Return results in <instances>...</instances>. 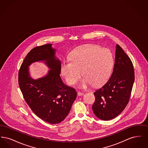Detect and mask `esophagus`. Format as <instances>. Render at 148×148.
Returning <instances> with one entry per match:
<instances>
[{"instance_id": "obj_1", "label": "esophagus", "mask_w": 148, "mask_h": 148, "mask_svg": "<svg viewBox=\"0 0 148 148\" xmlns=\"http://www.w3.org/2000/svg\"><path fill=\"white\" fill-rule=\"evenodd\" d=\"M77 94L78 96H82L84 94V93L82 92H77Z\"/></svg>"}]
</instances>
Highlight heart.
<instances>
[{
  "label": "heart",
  "instance_id": "obj_1",
  "mask_svg": "<svg viewBox=\"0 0 148 148\" xmlns=\"http://www.w3.org/2000/svg\"><path fill=\"white\" fill-rule=\"evenodd\" d=\"M112 51L97 45H86L71 51L70 58L61 64V72L66 83L75 84L82 77L84 79L80 85L86 89L92 85L99 87L104 84L110 77L114 66Z\"/></svg>",
  "mask_w": 148,
  "mask_h": 148
}]
</instances>
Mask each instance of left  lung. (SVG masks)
<instances>
[{
  "mask_svg": "<svg viewBox=\"0 0 148 148\" xmlns=\"http://www.w3.org/2000/svg\"><path fill=\"white\" fill-rule=\"evenodd\" d=\"M135 79L134 66L130 58L118 44L112 75L101 88L94 92L93 113L100 119L116 117L129 103Z\"/></svg>",
  "mask_w": 148,
  "mask_h": 148,
  "instance_id": "left-lung-1",
  "label": "left lung"
}]
</instances>
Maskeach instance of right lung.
Wrapping results in <instances>:
<instances>
[{"label": "right lung", "mask_w": 148, "mask_h": 148, "mask_svg": "<svg viewBox=\"0 0 148 148\" xmlns=\"http://www.w3.org/2000/svg\"><path fill=\"white\" fill-rule=\"evenodd\" d=\"M51 45L36 47L29 52L19 71L18 83L24 98L35 115L54 124L68 115L77 93L61 79V62L55 56L56 49ZM38 61H45L51 70L44 77L34 80L29 75L28 66Z\"/></svg>", "instance_id": "1"}]
</instances>
